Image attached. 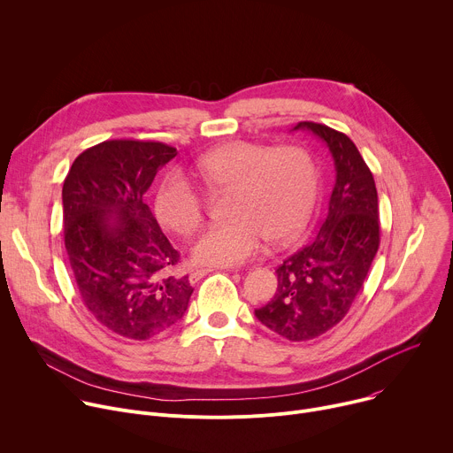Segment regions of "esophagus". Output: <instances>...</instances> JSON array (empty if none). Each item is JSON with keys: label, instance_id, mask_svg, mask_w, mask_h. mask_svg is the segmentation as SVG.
<instances>
[{"label": "esophagus", "instance_id": "1", "mask_svg": "<svg viewBox=\"0 0 453 453\" xmlns=\"http://www.w3.org/2000/svg\"><path fill=\"white\" fill-rule=\"evenodd\" d=\"M212 270L211 268H196V270H192V273L188 275V280L190 282H197L199 279H203L207 273H211Z\"/></svg>", "mask_w": 453, "mask_h": 453}]
</instances>
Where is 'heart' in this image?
<instances>
[{"label":"heart","instance_id":"heart-1","mask_svg":"<svg viewBox=\"0 0 453 453\" xmlns=\"http://www.w3.org/2000/svg\"><path fill=\"white\" fill-rule=\"evenodd\" d=\"M194 171L211 192L232 190L234 221L209 228L192 246V261L201 266H237L254 257L265 239L293 241L306 228L319 194L315 158L300 145L237 140L201 157ZM205 209L203 194L181 174H169L157 192L158 219L180 235L201 226Z\"/></svg>","mask_w":453,"mask_h":453}]
</instances>
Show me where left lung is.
<instances>
[{
    "instance_id": "obj_1",
    "label": "left lung",
    "mask_w": 453,
    "mask_h": 453,
    "mask_svg": "<svg viewBox=\"0 0 453 453\" xmlns=\"http://www.w3.org/2000/svg\"><path fill=\"white\" fill-rule=\"evenodd\" d=\"M293 129L327 145L336 180L317 237L275 270L277 291L256 317L282 338L304 342L334 327L355 303L380 246V212L372 173L353 140L315 122Z\"/></svg>"
}]
</instances>
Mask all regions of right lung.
<instances>
[{
	"instance_id": "right-lung-1",
	"label": "right lung",
	"mask_w": 453,
	"mask_h": 453,
	"mask_svg": "<svg viewBox=\"0 0 453 453\" xmlns=\"http://www.w3.org/2000/svg\"><path fill=\"white\" fill-rule=\"evenodd\" d=\"M162 142L106 140L81 153L63 185L65 246L88 311L110 331L149 340L180 322L194 288L143 203L176 157Z\"/></svg>"
}]
</instances>
